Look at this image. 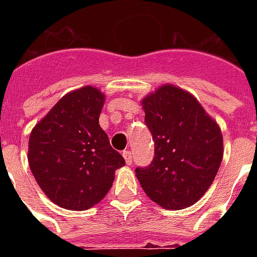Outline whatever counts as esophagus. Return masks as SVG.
Returning <instances> with one entry per match:
<instances>
[{"instance_id":"34e87169","label":"esophagus","mask_w":257,"mask_h":257,"mask_svg":"<svg viewBox=\"0 0 257 257\" xmlns=\"http://www.w3.org/2000/svg\"><path fill=\"white\" fill-rule=\"evenodd\" d=\"M122 156H123V158H125V162H126V164H128V165H132V153H131V151L129 150H125L122 153Z\"/></svg>"}]
</instances>
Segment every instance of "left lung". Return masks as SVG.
<instances>
[{
	"instance_id": "obj_1",
	"label": "left lung",
	"mask_w": 257,
	"mask_h": 257,
	"mask_svg": "<svg viewBox=\"0 0 257 257\" xmlns=\"http://www.w3.org/2000/svg\"><path fill=\"white\" fill-rule=\"evenodd\" d=\"M154 140L149 167L136 168L145 193L165 209H184L198 201L223 160L219 125L190 92L164 84L142 99Z\"/></svg>"
}]
</instances>
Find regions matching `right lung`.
Masks as SVG:
<instances>
[{"label": "right lung", "instance_id": "obj_1", "mask_svg": "<svg viewBox=\"0 0 257 257\" xmlns=\"http://www.w3.org/2000/svg\"><path fill=\"white\" fill-rule=\"evenodd\" d=\"M106 96L92 85L71 90L33 128L29 165L48 198L68 210H86L111 189L125 165L99 125Z\"/></svg>", "mask_w": 257, "mask_h": 257}]
</instances>
